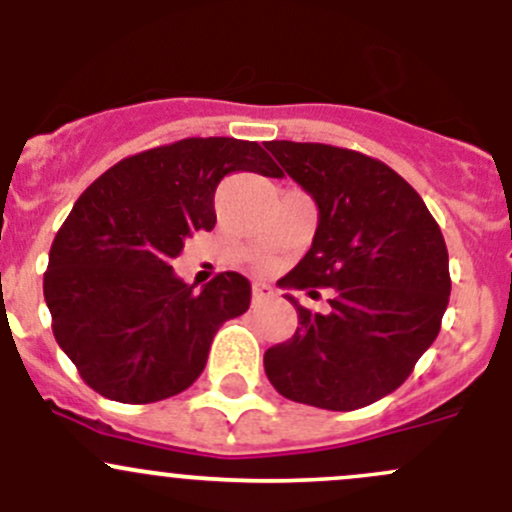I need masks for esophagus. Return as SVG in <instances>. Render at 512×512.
Listing matches in <instances>:
<instances>
[{
  "label": "esophagus",
  "mask_w": 512,
  "mask_h": 512,
  "mask_svg": "<svg viewBox=\"0 0 512 512\" xmlns=\"http://www.w3.org/2000/svg\"><path fill=\"white\" fill-rule=\"evenodd\" d=\"M270 297H275L272 287L262 285V282H255V285H252V304H262V302H267Z\"/></svg>",
  "instance_id": "obj_1"
}]
</instances>
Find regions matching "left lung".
<instances>
[{
	"label": "left lung",
	"instance_id": "8db88e82",
	"mask_svg": "<svg viewBox=\"0 0 512 512\" xmlns=\"http://www.w3.org/2000/svg\"><path fill=\"white\" fill-rule=\"evenodd\" d=\"M267 151L319 208L312 247L280 287L334 289L324 314L287 294L299 324L265 352L267 379L317 409L374 404L438 337L451 294L441 227L381 160L327 143L270 141Z\"/></svg>",
	"mask_w": 512,
	"mask_h": 512
}]
</instances>
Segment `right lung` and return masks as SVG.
<instances>
[{
	"mask_svg": "<svg viewBox=\"0 0 512 512\" xmlns=\"http://www.w3.org/2000/svg\"><path fill=\"white\" fill-rule=\"evenodd\" d=\"M235 170L282 178L255 141L183 138L123 158L81 193L44 272L51 329L81 379L121 404L188 389L215 332L250 307V282L220 272L185 285L173 257L215 227V188Z\"/></svg>",
	"mask_w": 512,
	"mask_h": 512,
	"instance_id": "obj_1",
	"label": "right lung"
}]
</instances>
